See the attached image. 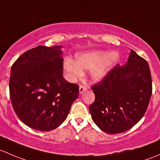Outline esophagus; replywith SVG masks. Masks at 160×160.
Listing matches in <instances>:
<instances>
[{"mask_svg": "<svg viewBox=\"0 0 160 160\" xmlns=\"http://www.w3.org/2000/svg\"><path fill=\"white\" fill-rule=\"evenodd\" d=\"M87 90V88L85 86H84V85H80L79 86V93L82 94L84 92L86 91Z\"/></svg>", "mask_w": 160, "mask_h": 160, "instance_id": "esophagus-1", "label": "esophagus"}]
</instances>
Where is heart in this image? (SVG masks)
I'll return each mask as SVG.
<instances>
[{
    "mask_svg": "<svg viewBox=\"0 0 160 160\" xmlns=\"http://www.w3.org/2000/svg\"><path fill=\"white\" fill-rule=\"evenodd\" d=\"M119 55L116 52H105L102 51L79 53L75 55V60L66 58L63 67L67 78L72 82H76L83 76V71L91 70L90 76L95 82L105 78L112 68L118 63Z\"/></svg>",
    "mask_w": 160,
    "mask_h": 160,
    "instance_id": "1",
    "label": "heart"
}]
</instances>
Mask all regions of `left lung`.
Segmentation results:
<instances>
[{"label": "left lung", "instance_id": "8db88e82", "mask_svg": "<svg viewBox=\"0 0 160 160\" xmlns=\"http://www.w3.org/2000/svg\"><path fill=\"white\" fill-rule=\"evenodd\" d=\"M91 88L95 99L89 111L97 126L109 134L127 131L144 116L152 95L148 62L131 50L126 65H116Z\"/></svg>", "mask_w": 160, "mask_h": 160}]
</instances>
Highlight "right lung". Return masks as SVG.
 <instances>
[{
  "label": "right lung",
  "instance_id": "1",
  "mask_svg": "<svg viewBox=\"0 0 160 160\" xmlns=\"http://www.w3.org/2000/svg\"><path fill=\"white\" fill-rule=\"evenodd\" d=\"M62 46H37L12 65L9 82L11 103L22 122L51 131L65 120L78 95V85L62 76Z\"/></svg>",
  "mask_w": 160,
  "mask_h": 160
}]
</instances>
